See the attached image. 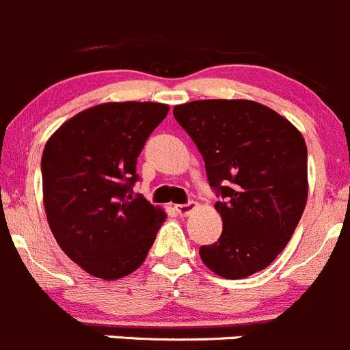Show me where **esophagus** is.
Returning a JSON list of instances; mask_svg holds the SVG:
<instances>
[{
    "label": "esophagus",
    "mask_w": 350,
    "mask_h": 350,
    "mask_svg": "<svg viewBox=\"0 0 350 350\" xmlns=\"http://www.w3.org/2000/svg\"><path fill=\"white\" fill-rule=\"evenodd\" d=\"M195 207H197V202H186V204L174 205L176 212H178V214H181V215H188L191 211H193Z\"/></svg>",
    "instance_id": "34e87169"
}]
</instances>
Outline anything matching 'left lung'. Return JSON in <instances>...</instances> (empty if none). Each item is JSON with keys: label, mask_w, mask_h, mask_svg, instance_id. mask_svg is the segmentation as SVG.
<instances>
[{"label": "left lung", "mask_w": 350, "mask_h": 350, "mask_svg": "<svg viewBox=\"0 0 350 350\" xmlns=\"http://www.w3.org/2000/svg\"><path fill=\"white\" fill-rule=\"evenodd\" d=\"M174 117L202 153L223 233L200 247L228 280L262 271L286 247L308 202V146L290 120L250 100H198Z\"/></svg>", "instance_id": "1"}]
</instances>
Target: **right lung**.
I'll use <instances>...</instances> for the list:
<instances>
[{
	"label": "right lung",
	"instance_id": "obj_1",
	"mask_svg": "<svg viewBox=\"0 0 350 350\" xmlns=\"http://www.w3.org/2000/svg\"><path fill=\"white\" fill-rule=\"evenodd\" d=\"M169 107L112 101L55 131L41 159L42 202L60 249L91 276L119 280L146 259L165 212L133 197L136 160Z\"/></svg>",
	"mask_w": 350,
	"mask_h": 350
}]
</instances>
